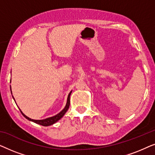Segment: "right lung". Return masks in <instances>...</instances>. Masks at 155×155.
I'll list each match as a JSON object with an SVG mask.
<instances>
[{
	"instance_id": "1",
	"label": "right lung",
	"mask_w": 155,
	"mask_h": 155,
	"mask_svg": "<svg viewBox=\"0 0 155 155\" xmlns=\"http://www.w3.org/2000/svg\"><path fill=\"white\" fill-rule=\"evenodd\" d=\"M71 92L69 93L68 94V100H67V104H66V106H65L64 109H63L62 111H61L60 113L57 114V115L53 116V117H50V118H46V119H44V120H34V119H31L30 118L27 117V116H25L24 114L22 113V111H21V113L23 116H25V118H27V119H28L29 120H31V121L32 122H35L36 124H39V125H41V126H51V125L55 124V123L58 121V120H60L61 118L63 117V116H64V114L66 113V111H68V109H69V106H70V96H71ZM14 99V98H13Z\"/></svg>"
}]
</instances>
